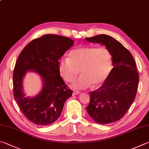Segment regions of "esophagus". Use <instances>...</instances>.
Segmentation results:
<instances>
[{
  "label": "esophagus",
  "instance_id": "34e87169",
  "mask_svg": "<svg viewBox=\"0 0 149 149\" xmlns=\"http://www.w3.org/2000/svg\"><path fill=\"white\" fill-rule=\"evenodd\" d=\"M80 91H77V90H74L73 91V95H77V94H79Z\"/></svg>",
  "mask_w": 149,
  "mask_h": 149
}]
</instances>
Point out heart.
<instances>
[{"label": "heart", "instance_id": "b5f03b06", "mask_svg": "<svg viewBox=\"0 0 149 149\" xmlns=\"http://www.w3.org/2000/svg\"><path fill=\"white\" fill-rule=\"evenodd\" d=\"M59 72L66 82H72L79 74L82 75L73 83V87L86 88L93 84L98 87L104 84L113 68L109 50L102 47H81L70 51L69 57H63L58 63Z\"/></svg>", "mask_w": 149, "mask_h": 149}]
</instances>
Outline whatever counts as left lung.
I'll return each instance as SVG.
<instances>
[{
  "instance_id": "obj_1",
  "label": "left lung",
  "mask_w": 149,
  "mask_h": 149,
  "mask_svg": "<svg viewBox=\"0 0 149 149\" xmlns=\"http://www.w3.org/2000/svg\"><path fill=\"white\" fill-rule=\"evenodd\" d=\"M89 42L105 45L112 56L113 68L99 88L90 93L88 114L97 123H112L123 118L136 96L139 74L130 52L119 42L106 34L86 38Z\"/></svg>"
}]
</instances>
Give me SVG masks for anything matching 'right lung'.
<instances>
[{"label": "right lung", "mask_w": 149, "mask_h": 149, "mask_svg": "<svg viewBox=\"0 0 149 149\" xmlns=\"http://www.w3.org/2000/svg\"><path fill=\"white\" fill-rule=\"evenodd\" d=\"M74 44L68 37L45 34L31 41L19 55L13 74V97L31 123L40 126L55 123L66 100L72 95V91L61 76L58 63ZM27 70L36 71L43 80L41 93L31 99L25 97L22 92V78Z\"/></svg>", "instance_id": "add662e5"}]
</instances>
